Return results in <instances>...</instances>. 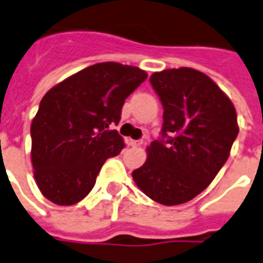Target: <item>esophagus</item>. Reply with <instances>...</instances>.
I'll return each instance as SVG.
<instances>
[{
    "mask_svg": "<svg viewBox=\"0 0 263 263\" xmlns=\"http://www.w3.org/2000/svg\"><path fill=\"white\" fill-rule=\"evenodd\" d=\"M130 145L133 146V148H138V146L142 145V141H136V140H132V141H130Z\"/></svg>",
    "mask_w": 263,
    "mask_h": 263,
    "instance_id": "obj_1",
    "label": "esophagus"
}]
</instances>
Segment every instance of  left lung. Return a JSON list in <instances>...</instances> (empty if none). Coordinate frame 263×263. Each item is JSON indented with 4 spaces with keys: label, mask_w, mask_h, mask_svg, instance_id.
<instances>
[{
    "label": "left lung",
    "mask_w": 263,
    "mask_h": 263,
    "mask_svg": "<svg viewBox=\"0 0 263 263\" xmlns=\"http://www.w3.org/2000/svg\"><path fill=\"white\" fill-rule=\"evenodd\" d=\"M163 104L162 136L146 148L145 163L133 172L138 188L163 205L192 200L214 180L239 134L231 99L213 79L189 67L151 75Z\"/></svg>",
    "instance_id": "1"
}]
</instances>
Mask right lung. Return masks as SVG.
Returning <instances> with one entry per match:
<instances>
[{
    "label": "right lung",
    "mask_w": 263,
    "mask_h": 263,
    "mask_svg": "<svg viewBox=\"0 0 263 263\" xmlns=\"http://www.w3.org/2000/svg\"><path fill=\"white\" fill-rule=\"evenodd\" d=\"M146 72L121 63H97L54 85L31 123V163L41 193L59 205L89 195L105 160L125 146L112 130L125 100Z\"/></svg>",
    "instance_id": "1"
}]
</instances>
